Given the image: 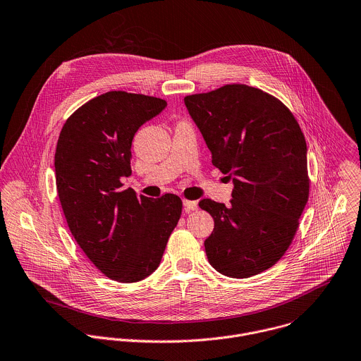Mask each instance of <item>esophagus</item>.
Wrapping results in <instances>:
<instances>
[{
    "label": "esophagus",
    "instance_id": "obj_1",
    "mask_svg": "<svg viewBox=\"0 0 361 361\" xmlns=\"http://www.w3.org/2000/svg\"><path fill=\"white\" fill-rule=\"evenodd\" d=\"M183 207H185L186 213L195 212V210H197V202H195V200H183Z\"/></svg>",
    "mask_w": 361,
    "mask_h": 361
}]
</instances>
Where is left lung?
<instances>
[{"label":"left lung","instance_id":"1","mask_svg":"<svg viewBox=\"0 0 361 361\" xmlns=\"http://www.w3.org/2000/svg\"><path fill=\"white\" fill-rule=\"evenodd\" d=\"M185 105L213 165L234 180L228 207L212 199L199 202L214 220L204 240L207 259L228 277L259 274L286 253L308 202L301 127L276 97L243 84L188 95Z\"/></svg>","mask_w":361,"mask_h":361}]
</instances>
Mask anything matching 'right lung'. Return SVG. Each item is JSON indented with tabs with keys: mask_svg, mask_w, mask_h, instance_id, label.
Here are the masks:
<instances>
[{
	"mask_svg": "<svg viewBox=\"0 0 361 361\" xmlns=\"http://www.w3.org/2000/svg\"><path fill=\"white\" fill-rule=\"evenodd\" d=\"M166 106L159 98L111 91L78 108L56 147V186L73 237L109 279L135 283L161 262L182 214L179 196L158 199L121 189L131 173V141Z\"/></svg>",
	"mask_w": 361,
	"mask_h": 361,
	"instance_id": "1",
	"label": "right lung"
}]
</instances>
